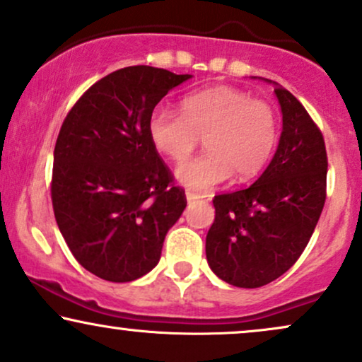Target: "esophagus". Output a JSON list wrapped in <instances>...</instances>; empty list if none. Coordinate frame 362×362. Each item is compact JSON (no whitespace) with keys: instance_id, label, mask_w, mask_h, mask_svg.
Returning <instances> with one entry per match:
<instances>
[{"instance_id":"obj_1","label":"esophagus","mask_w":362,"mask_h":362,"mask_svg":"<svg viewBox=\"0 0 362 362\" xmlns=\"http://www.w3.org/2000/svg\"><path fill=\"white\" fill-rule=\"evenodd\" d=\"M185 197H187V202H189V204H192V202H195V200L202 199V195H199V194H194V192H187V194H185Z\"/></svg>"}]
</instances>
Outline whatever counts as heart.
Wrapping results in <instances>:
<instances>
[{
	"label": "heart",
	"instance_id": "obj_1",
	"mask_svg": "<svg viewBox=\"0 0 362 362\" xmlns=\"http://www.w3.org/2000/svg\"><path fill=\"white\" fill-rule=\"evenodd\" d=\"M148 134L175 163L185 162L204 138L207 151L178 167L177 178L187 189L211 190L230 173L243 182L267 167L278 139V116L267 101L221 86L187 95L182 112L156 107Z\"/></svg>",
	"mask_w": 362,
	"mask_h": 362
}]
</instances>
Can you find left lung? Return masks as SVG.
Returning a JSON list of instances; mask_svg holds the SVG:
<instances>
[{"mask_svg":"<svg viewBox=\"0 0 362 362\" xmlns=\"http://www.w3.org/2000/svg\"><path fill=\"white\" fill-rule=\"evenodd\" d=\"M283 132L273 160L255 184L216 195L206 238L207 263L221 280L258 288L295 264L310 241L327 189V151L302 103L275 86Z\"/></svg>","mask_w":362,"mask_h":362,"instance_id":"1","label":"left lung"}]
</instances>
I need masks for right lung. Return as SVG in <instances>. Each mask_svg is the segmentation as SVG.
Returning a JSON list of instances; mask_svg holds the SVG:
<instances>
[{
  "label": "right lung",
  "mask_w": 362,
  "mask_h": 362,
  "mask_svg": "<svg viewBox=\"0 0 362 362\" xmlns=\"http://www.w3.org/2000/svg\"><path fill=\"white\" fill-rule=\"evenodd\" d=\"M190 77L150 65L119 69L90 86L65 116L52 206L74 258L103 280L126 283L151 272L187 206L151 143L148 119Z\"/></svg>",
  "instance_id": "1"
}]
</instances>
